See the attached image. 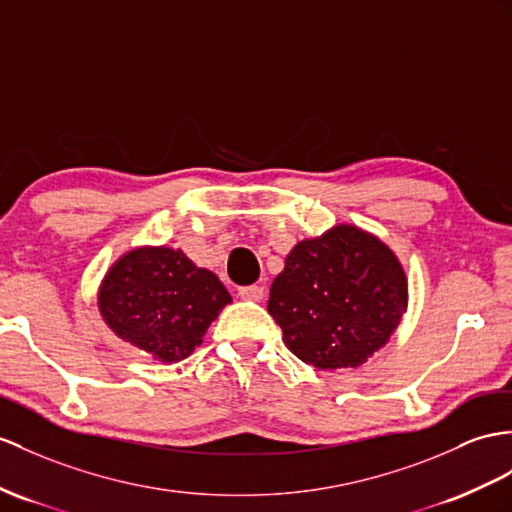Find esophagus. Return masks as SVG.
I'll return each instance as SVG.
<instances>
[{
  "label": "esophagus",
  "mask_w": 512,
  "mask_h": 512,
  "mask_svg": "<svg viewBox=\"0 0 512 512\" xmlns=\"http://www.w3.org/2000/svg\"><path fill=\"white\" fill-rule=\"evenodd\" d=\"M241 299H247V302H260L265 297V289L258 284H249V286H241L239 289Z\"/></svg>",
  "instance_id": "esophagus-1"
}]
</instances>
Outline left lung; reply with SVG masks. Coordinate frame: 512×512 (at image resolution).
<instances>
[{
	"label": "left lung",
	"instance_id": "8db88e82",
	"mask_svg": "<svg viewBox=\"0 0 512 512\" xmlns=\"http://www.w3.org/2000/svg\"><path fill=\"white\" fill-rule=\"evenodd\" d=\"M406 302V273L391 249L354 226H336L293 247L267 310L299 360L345 369L389 341Z\"/></svg>",
	"mask_w": 512,
	"mask_h": 512
}]
</instances>
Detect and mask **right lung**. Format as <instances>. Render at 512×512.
<instances>
[{
  "label": "right lung",
  "instance_id": "obj_1",
  "mask_svg": "<svg viewBox=\"0 0 512 512\" xmlns=\"http://www.w3.org/2000/svg\"><path fill=\"white\" fill-rule=\"evenodd\" d=\"M230 302L213 271L169 247L132 249L99 289V313L108 328L162 363L189 356Z\"/></svg>",
  "mask_w": 512,
  "mask_h": 512
}]
</instances>
